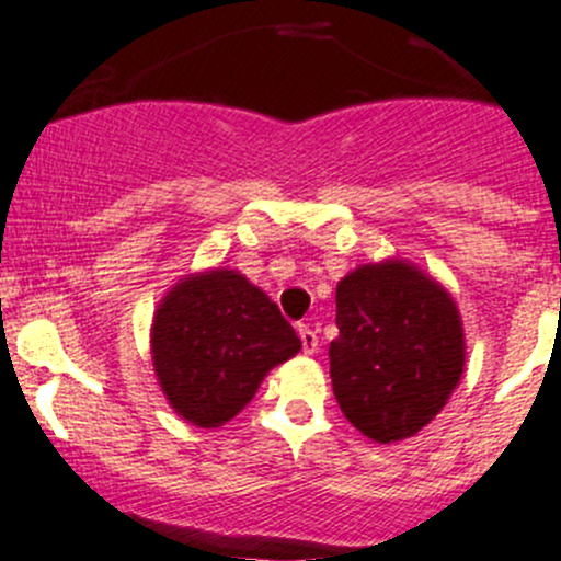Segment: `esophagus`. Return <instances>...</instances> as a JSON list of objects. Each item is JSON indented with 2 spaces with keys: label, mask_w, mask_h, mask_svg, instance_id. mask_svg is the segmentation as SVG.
I'll return each instance as SVG.
<instances>
[{
  "label": "esophagus",
  "mask_w": 561,
  "mask_h": 561,
  "mask_svg": "<svg viewBox=\"0 0 561 561\" xmlns=\"http://www.w3.org/2000/svg\"><path fill=\"white\" fill-rule=\"evenodd\" d=\"M297 331H299L301 350H305V355H312V352H318V333H314V329H310V325H305V323H299Z\"/></svg>",
  "instance_id": "obj_1"
}]
</instances>
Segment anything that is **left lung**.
I'll return each instance as SVG.
<instances>
[{"label":"left lung","mask_w":561,"mask_h":561,"mask_svg":"<svg viewBox=\"0 0 561 561\" xmlns=\"http://www.w3.org/2000/svg\"><path fill=\"white\" fill-rule=\"evenodd\" d=\"M336 325L329 347L333 394L374 443L413 437L461 381L456 301L411 264H368L339 280Z\"/></svg>","instance_id":"8db88e82"}]
</instances>
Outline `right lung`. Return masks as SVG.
Returning <instances> with one entry per match:
<instances>
[{
    "mask_svg": "<svg viewBox=\"0 0 561 561\" xmlns=\"http://www.w3.org/2000/svg\"><path fill=\"white\" fill-rule=\"evenodd\" d=\"M299 347L278 305L232 270L185 278L153 318V368L163 394L204 430L241 413L264 374Z\"/></svg>",
    "mask_w": 561,
    "mask_h": 561,
    "instance_id": "right-lung-1",
    "label": "right lung"
}]
</instances>
